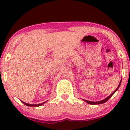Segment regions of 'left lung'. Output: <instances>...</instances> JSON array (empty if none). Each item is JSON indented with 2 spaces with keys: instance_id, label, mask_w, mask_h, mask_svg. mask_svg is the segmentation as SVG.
<instances>
[{
  "instance_id": "obj_1",
  "label": "left lung",
  "mask_w": 130,
  "mask_h": 130,
  "mask_svg": "<svg viewBox=\"0 0 130 130\" xmlns=\"http://www.w3.org/2000/svg\"><path fill=\"white\" fill-rule=\"evenodd\" d=\"M121 81H122V80H121V82H120V84H119V85H118V86L117 87V88L115 90V91L114 92H112V94H111V95H110L109 96H108L107 98H105V99H104V100H102V101H98V102H92V101H86V100H85V99H83V101H85V102H87V103H88L89 104H91V105H98V104H104V103H105V102H106V101H108V100H109V98H111L112 97V96L113 94H114V93L115 92L117 91V90L118 89V88H120V85H121Z\"/></svg>"
}]
</instances>
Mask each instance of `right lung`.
<instances>
[{
	"instance_id": "1",
	"label": "right lung",
	"mask_w": 130,
	"mask_h": 130,
	"mask_svg": "<svg viewBox=\"0 0 130 130\" xmlns=\"http://www.w3.org/2000/svg\"><path fill=\"white\" fill-rule=\"evenodd\" d=\"M21 101L23 103V104H25L26 106H40L41 105H43L44 104H45V103L47 102V101H46V102H44L43 103H41V104H27V103L23 102V101Z\"/></svg>"
}]
</instances>
